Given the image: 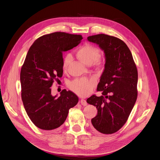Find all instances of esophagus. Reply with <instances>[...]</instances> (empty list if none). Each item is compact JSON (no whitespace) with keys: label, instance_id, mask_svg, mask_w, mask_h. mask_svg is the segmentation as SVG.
I'll return each mask as SVG.
<instances>
[{"label":"esophagus","instance_id":"34e87169","mask_svg":"<svg viewBox=\"0 0 160 160\" xmlns=\"http://www.w3.org/2000/svg\"><path fill=\"white\" fill-rule=\"evenodd\" d=\"M81 103L82 105H83V106H85V105H87V104H88V103H87L86 100L83 99H81Z\"/></svg>","mask_w":160,"mask_h":160}]
</instances>
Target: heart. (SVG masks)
<instances>
[{
    "instance_id": "heart-1",
    "label": "heart",
    "mask_w": 160,
    "mask_h": 160,
    "mask_svg": "<svg viewBox=\"0 0 160 160\" xmlns=\"http://www.w3.org/2000/svg\"><path fill=\"white\" fill-rule=\"evenodd\" d=\"M77 57L78 59L87 65H91L93 63L98 64L99 62V58L100 52L98 48L89 45L85 44L80 47L77 51ZM71 61V57L67 55L65 57L62 61V69L65 70ZM95 85L93 80H89L86 78H81L76 79L70 84V89L80 96H85L88 95L93 89Z\"/></svg>"
}]
</instances>
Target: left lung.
I'll list each match as a JSON object with an SVG mask.
<instances>
[{"label": "left lung", "mask_w": 160, "mask_h": 160, "mask_svg": "<svg viewBox=\"0 0 160 160\" xmlns=\"http://www.w3.org/2000/svg\"><path fill=\"white\" fill-rule=\"evenodd\" d=\"M105 53V68L97 90L102 95L87 99L98 109L92 125L101 133L118 132L127 122L138 97V70L127 45L118 38L105 34L88 37Z\"/></svg>", "instance_id": "8db88e82"}]
</instances>
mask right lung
Returning a JSON list of instances; mask_svg holds the SVG:
<instances>
[{
  "mask_svg": "<svg viewBox=\"0 0 160 160\" xmlns=\"http://www.w3.org/2000/svg\"><path fill=\"white\" fill-rule=\"evenodd\" d=\"M83 37L79 35L55 32L43 35L33 42L21 71V98L32 122L43 130H52L65 122L70 108L79 98L63 89L60 96L51 94L54 80L61 77L62 52L77 46Z\"/></svg>",
  "mask_w": 160,
  "mask_h": 160,
  "instance_id": "obj_1",
  "label": "right lung"
}]
</instances>
